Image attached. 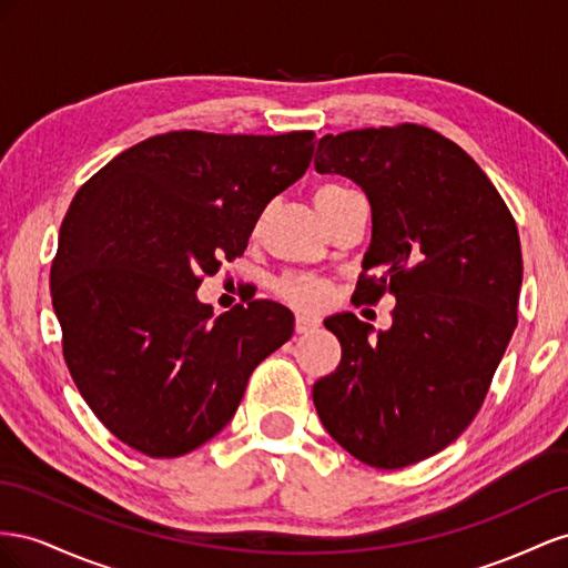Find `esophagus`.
<instances>
[{"label":"esophagus","mask_w":568,"mask_h":568,"mask_svg":"<svg viewBox=\"0 0 568 568\" xmlns=\"http://www.w3.org/2000/svg\"><path fill=\"white\" fill-rule=\"evenodd\" d=\"M321 326L318 316H312V314H297L295 318V331L302 335V333H312L314 328Z\"/></svg>","instance_id":"esophagus-1"}]
</instances>
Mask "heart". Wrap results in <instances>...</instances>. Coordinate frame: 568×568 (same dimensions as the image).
<instances>
[{"label":"heart","instance_id":"heart-1","mask_svg":"<svg viewBox=\"0 0 568 568\" xmlns=\"http://www.w3.org/2000/svg\"><path fill=\"white\" fill-rule=\"evenodd\" d=\"M356 190L343 185V183H326L321 185L314 192V202L318 206L321 216L331 214L333 209L343 202L349 194H354ZM278 290V295L290 302L300 306V310H316V306L326 304L331 297V283L326 278H321V275H285V278L275 285Z\"/></svg>","mask_w":568,"mask_h":568}]
</instances>
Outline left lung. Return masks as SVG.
Returning <instances> with one entry per match:
<instances>
[{"label":"left lung","instance_id":"left-lung-1","mask_svg":"<svg viewBox=\"0 0 568 568\" xmlns=\"http://www.w3.org/2000/svg\"><path fill=\"white\" fill-rule=\"evenodd\" d=\"M314 164L371 202L354 300H397L393 328L376 337L354 314L326 318L343 359L314 383L321 424L368 466L424 462L476 418L516 328V221L476 161L418 123L326 135Z\"/></svg>","mask_w":568,"mask_h":568}]
</instances>
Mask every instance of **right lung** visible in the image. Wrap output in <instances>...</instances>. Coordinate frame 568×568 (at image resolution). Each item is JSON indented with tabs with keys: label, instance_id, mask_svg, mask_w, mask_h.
<instances>
[{
	"label": "right lung",
	"instance_id": "right-lung-1",
	"mask_svg": "<svg viewBox=\"0 0 568 568\" xmlns=\"http://www.w3.org/2000/svg\"><path fill=\"white\" fill-rule=\"evenodd\" d=\"M314 144V131H173L113 156L75 192L50 271L61 349L88 407L128 447L171 459L212 440L252 371L293 335L281 304L214 318L194 290L247 250Z\"/></svg>",
	"mask_w": 568,
	"mask_h": 568
}]
</instances>
